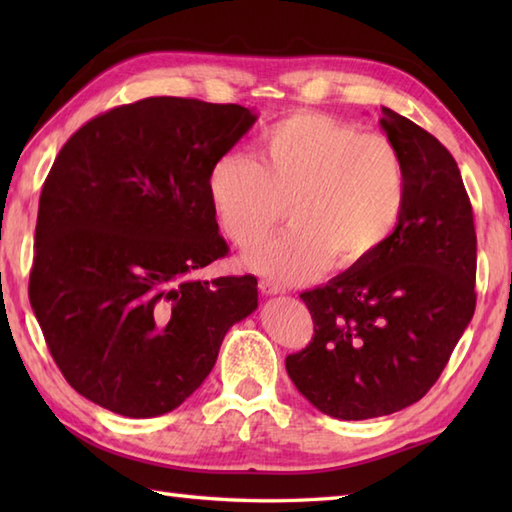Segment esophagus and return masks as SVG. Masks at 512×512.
I'll return each mask as SVG.
<instances>
[{
  "instance_id": "34e87169",
  "label": "esophagus",
  "mask_w": 512,
  "mask_h": 512,
  "mask_svg": "<svg viewBox=\"0 0 512 512\" xmlns=\"http://www.w3.org/2000/svg\"><path fill=\"white\" fill-rule=\"evenodd\" d=\"M259 290H262L266 297H273V295H281V292H284V288H281V286H277V284H275V281H270V279H262V281H259Z\"/></svg>"
}]
</instances>
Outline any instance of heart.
<instances>
[{
  "label": "heart",
  "instance_id": "heart-1",
  "mask_svg": "<svg viewBox=\"0 0 512 512\" xmlns=\"http://www.w3.org/2000/svg\"><path fill=\"white\" fill-rule=\"evenodd\" d=\"M217 222L233 244L253 248L286 215L284 233L255 248L246 266L277 284H299L376 257L405 206L400 151L385 136L361 134L339 118L297 112L266 127L259 160L220 156L206 180Z\"/></svg>",
  "mask_w": 512,
  "mask_h": 512
}]
</instances>
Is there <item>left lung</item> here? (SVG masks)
Here are the masks:
<instances>
[{
    "instance_id": "1",
    "label": "left lung",
    "mask_w": 512,
    "mask_h": 512,
    "mask_svg": "<svg viewBox=\"0 0 512 512\" xmlns=\"http://www.w3.org/2000/svg\"><path fill=\"white\" fill-rule=\"evenodd\" d=\"M380 112L405 162L398 226L369 262L303 292L314 336L286 358L299 394L339 420L389 416L418 402L475 312L477 237L458 162L409 118Z\"/></svg>"
}]
</instances>
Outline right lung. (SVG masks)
Returning <instances> with one entry per match:
<instances>
[{
  "instance_id": "right-lung-1",
  "label": "right lung",
  "mask_w": 512,
  "mask_h": 512,
  "mask_svg": "<svg viewBox=\"0 0 512 512\" xmlns=\"http://www.w3.org/2000/svg\"><path fill=\"white\" fill-rule=\"evenodd\" d=\"M257 114L151 96L92 118L43 182L30 306L65 380L127 418L173 411L198 389L257 279H195L228 253L209 171Z\"/></svg>"
}]
</instances>
